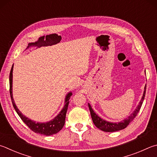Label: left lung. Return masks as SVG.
Listing matches in <instances>:
<instances>
[{"instance_id": "8db88e82", "label": "left lung", "mask_w": 157, "mask_h": 157, "mask_svg": "<svg viewBox=\"0 0 157 157\" xmlns=\"http://www.w3.org/2000/svg\"><path fill=\"white\" fill-rule=\"evenodd\" d=\"M146 86H145L144 95L141 98V100L140 101V102H139V106L136 108L135 110L134 111V113L130 116L128 117V119H125V120H124L123 121L119 122V123H111V122H108L105 120H103V119H101L99 117H98L96 115L95 113L94 112L93 110L92 109V108H91L90 105L88 104V108H89L90 115H91V117H92L94 124H95V126L98 128H99V129H100L102 131H104V132H115V131L121 130L122 129L126 128L128 125H129L130 122L136 117V116L137 115L139 110H140L142 104H143L144 100L145 95H146Z\"/></svg>"}]
</instances>
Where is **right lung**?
<instances>
[{"instance_id": "right-lung-1", "label": "right lung", "mask_w": 157, "mask_h": 157, "mask_svg": "<svg viewBox=\"0 0 157 157\" xmlns=\"http://www.w3.org/2000/svg\"><path fill=\"white\" fill-rule=\"evenodd\" d=\"M13 66L11 67L10 73V93L11 96V99L12 101L13 106L14 109L18 113L20 117L22 120V121L29 127L30 129L33 131L34 132L39 133L40 135H44L46 136H49L54 135V134L58 133L59 130H62L65 123V118H66V113L67 111L68 106H69V99L71 96L72 95V93H69L65 99V104L60 113L58 114V115L56 117L55 119L51 120L47 123H36L35 121H31V119L27 118L26 117L22 115V114L20 112V110L17 108L12 97V72H13Z\"/></svg>"}]
</instances>
